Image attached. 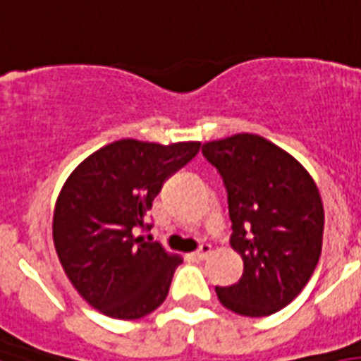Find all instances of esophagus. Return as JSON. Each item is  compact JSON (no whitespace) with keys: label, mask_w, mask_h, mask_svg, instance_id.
<instances>
[{"label":"esophagus","mask_w":361,"mask_h":361,"mask_svg":"<svg viewBox=\"0 0 361 361\" xmlns=\"http://www.w3.org/2000/svg\"><path fill=\"white\" fill-rule=\"evenodd\" d=\"M209 254H211V245H209V243H201L200 248H197V250L194 252V258L195 259H205Z\"/></svg>","instance_id":"esophagus-1"}]
</instances>
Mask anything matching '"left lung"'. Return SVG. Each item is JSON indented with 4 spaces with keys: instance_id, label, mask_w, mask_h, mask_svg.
Listing matches in <instances>:
<instances>
[{
    "instance_id": "8db88e82",
    "label": "left lung",
    "mask_w": 361,
    "mask_h": 361,
    "mask_svg": "<svg viewBox=\"0 0 361 361\" xmlns=\"http://www.w3.org/2000/svg\"><path fill=\"white\" fill-rule=\"evenodd\" d=\"M228 192L231 248L243 276L216 286L220 303L243 317L281 311L305 288L322 252L324 207L305 167L276 145L237 133L203 145Z\"/></svg>"
}]
</instances>
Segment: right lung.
Wrapping results in <instances>:
<instances>
[{
  "label": "right lung",
  "mask_w": 361,
  "mask_h": 361,
  "mask_svg": "<svg viewBox=\"0 0 361 361\" xmlns=\"http://www.w3.org/2000/svg\"><path fill=\"white\" fill-rule=\"evenodd\" d=\"M200 145L120 139L88 156L63 184L52 222L56 252L75 290L103 314L135 320L167 298L183 259L137 231L152 228V201Z\"/></svg>",
  "instance_id": "1"
}]
</instances>
